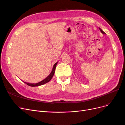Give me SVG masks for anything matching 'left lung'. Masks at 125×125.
I'll return each mask as SVG.
<instances>
[{
  "instance_id": "1",
  "label": "left lung",
  "mask_w": 125,
  "mask_h": 125,
  "mask_svg": "<svg viewBox=\"0 0 125 125\" xmlns=\"http://www.w3.org/2000/svg\"><path fill=\"white\" fill-rule=\"evenodd\" d=\"M99 28V30H100V31L101 32V33H102V34H105V33L104 32H103V31H102V30L101 28Z\"/></svg>"
}]
</instances>
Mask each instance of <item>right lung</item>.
<instances>
[{
  "label": "right lung",
  "mask_w": 125,
  "mask_h": 125,
  "mask_svg": "<svg viewBox=\"0 0 125 125\" xmlns=\"http://www.w3.org/2000/svg\"><path fill=\"white\" fill-rule=\"evenodd\" d=\"M58 62H56L54 65L53 66V68H52V72L51 73L49 74L48 76L44 79V80H43L42 81H41L38 83H28V82H24L25 83H26L27 85H28L29 86H32V87H34V86H40V85H43L45 83H46L48 82L49 81H50L52 78V77H53V75L55 73V69H56V66L57 65V64Z\"/></svg>",
  "instance_id": "obj_1"
}]
</instances>
